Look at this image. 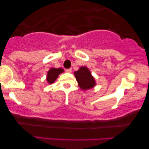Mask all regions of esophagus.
<instances>
[{"instance_id":"esophagus-1","label":"esophagus","mask_w":149,"mask_h":149,"mask_svg":"<svg viewBox=\"0 0 149 149\" xmlns=\"http://www.w3.org/2000/svg\"><path fill=\"white\" fill-rule=\"evenodd\" d=\"M66 72H68V73H70V72H72V69H71V68L66 69Z\"/></svg>"}]
</instances>
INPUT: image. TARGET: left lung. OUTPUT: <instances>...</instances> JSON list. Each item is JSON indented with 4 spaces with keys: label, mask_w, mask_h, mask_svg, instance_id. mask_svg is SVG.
<instances>
[{
    "label": "left lung",
    "mask_w": 149,
    "mask_h": 149,
    "mask_svg": "<svg viewBox=\"0 0 149 149\" xmlns=\"http://www.w3.org/2000/svg\"><path fill=\"white\" fill-rule=\"evenodd\" d=\"M74 74L79 86L83 90L91 89L95 85V79L87 67L81 66Z\"/></svg>",
    "instance_id": "left-lung-1"
}]
</instances>
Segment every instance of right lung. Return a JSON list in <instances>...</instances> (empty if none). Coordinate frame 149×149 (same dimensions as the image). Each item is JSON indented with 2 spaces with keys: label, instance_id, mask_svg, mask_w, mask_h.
I'll return each instance as SVG.
<instances>
[{
  "label": "right lung",
  "instance_id": "right-lung-1",
  "mask_svg": "<svg viewBox=\"0 0 149 149\" xmlns=\"http://www.w3.org/2000/svg\"><path fill=\"white\" fill-rule=\"evenodd\" d=\"M63 72H64V70L61 68H50V70L47 72V81L49 84L54 83L55 81L56 80V79L58 78V75Z\"/></svg>",
  "mask_w": 149,
  "mask_h": 149
}]
</instances>
